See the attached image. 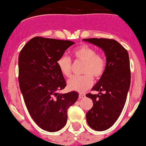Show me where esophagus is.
Wrapping results in <instances>:
<instances>
[{"label":"esophagus","instance_id":"34e87169","mask_svg":"<svg viewBox=\"0 0 146 146\" xmlns=\"http://www.w3.org/2000/svg\"><path fill=\"white\" fill-rule=\"evenodd\" d=\"M85 94H83V93H80V94H79V98H80V99H82V98H85Z\"/></svg>","mask_w":146,"mask_h":146}]
</instances>
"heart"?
<instances>
[{"label":"heart","mask_w":146,"mask_h":146,"mask_svg":"<svg viewBox=\"0 0 146 146\" xmlns=\"http://www.w3.org/2000/svg\"><path fill=\"white\" fill-rule=\"evenodd\" d=\"M75 61L83 62L81 76H73L68 81V88L70 90L84 92L92 85L93 78H101L106 69V59L103 54L97 53L95 48L86 44H82L73 51ZM57 66L61 74L65 77L71 75L72 61L66 54L61 56L57 60Z\"/></svg>","instance_id":"b5f03b06"}]
</instances>
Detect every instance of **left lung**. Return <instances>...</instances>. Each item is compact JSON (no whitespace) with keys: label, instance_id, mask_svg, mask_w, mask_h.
Segmentation results:
<instances>
[{"label":"left lung","instance_id":"1","mask_svg":"<svg viewBox=\"0 0 146 146\" xmlns=\"http://www.w3.org/2000/svg\"><path fill=\"white\" fill-rule=\"evenodd\" d=\"M84 41L102 48L107 57L104 74L88 93L93 106L86 114L90 127L98 131L108 129L116 122L124 107L131 84L130 62L128 51L118 42L106 38H90Z\"/></svg>","mask_w":146,"mask_h":146}]
</instances>
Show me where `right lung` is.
<instances>
[{"label": "right lung", "instance_id": "right-lung-1", "mask_svg": "<svg viewBox=\"0 0 146 146\" xmlns=\"http://www.w3.org/2000/svg\"><path fill=\"white\" fill-rule=\"evenodd\" d=\"M74 42L35 36L20 51L18 80L31 117L44 130L58 131L66 125L68 109L78 98L75 91L59 93L66 82L57 60Z\"/></svg>", "mask_w": 146, "mask_h": 146}]
</instances>
